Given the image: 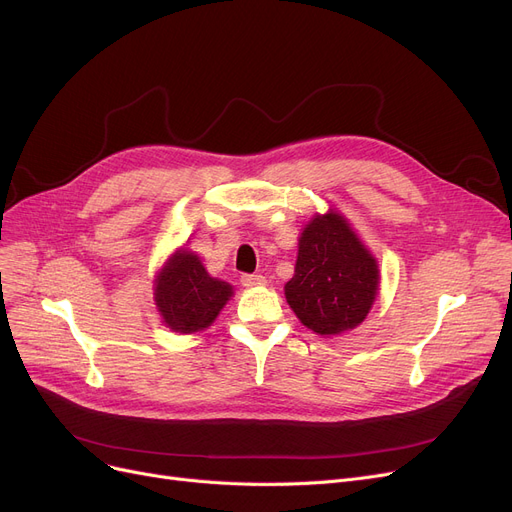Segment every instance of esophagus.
Listing matches in <instances>:
<instances>
[{
	"mask_svg": "<svg viewBox=\"0 0 512 512\" xmlns=\"http://www.w3.org/2000/svg\"><path fill=\"white\" fill-rule=\"evenodd\" d=\"M240 282H242V286H247V288H259V286L267 284V280L259 274H245L240 278Z\"/></svg>",
	"mask_w": 512,
	"mask_h": 512,
	"instance_id": "1",
	"label": "esophagus"
}]
</instances>
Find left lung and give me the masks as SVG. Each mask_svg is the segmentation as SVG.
<instances>
[{"instance_id":"obj_1","label":"left lung","mask_w":512,"mask_h":512,"mask_svg":"<svg viewBox=\"0 0 512 512\" xmlns=\"http://www.w3.org/2000/svg\"><path fill=\"white\" fill-rule=\"evenodd\" d=\"M380 290L378 259L342 213H315L299 236L286 303L317 336H338L361 326Z\"/></svg>"}]
</instances>
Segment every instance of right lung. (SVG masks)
<instances>
[{
  "mask_svg": "<svg viewBox=\"0 0 512 512\" xmlns=\"http://www.w3.org/2000/svg\"><path fill=\"white\" fill-rule=\"evenodd\" d=\"M234 288L209 276L199 255L191 249H176L153 280L155 309L166 328L178 334H197L207 330L226 303Z\"/></svg>",
  "mask_w": 512,
  "mask_h": 512,
  "instance_id": "right-lung-1",
  "label": "right lung"
}]
</instances>
